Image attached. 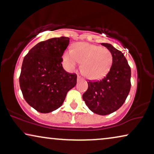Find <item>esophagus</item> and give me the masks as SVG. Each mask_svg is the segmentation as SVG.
<instances>
[{
	"instance_id": "obj_1",
	"label": "esophagus",
	"mask_w": 154,
	"mask_h": 154,
	"mask_svg": "<svg viewBox=\"0 0 154 154\" xmlns=\"http://www.w3.org/2000/svg\"><path fill=\"white\" fill-rule=\"evenodd\" d=\"M81 79H82V78L81 76H79V75H78V76H77V81H81Z\"/></svg>"
}]
</instances>
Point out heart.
<instances>
[{
    "instance_id": "1",
    "label": "heart",
    "mask_w": 154,
    "mask_h": 154,
    "mask_svg": "<svg viewBox=\"0 0 154 154\" xmlns=\"http://www.w3.org/2000/svg\"><path fill=\"white\" fill-rule=\"evenodd\" d=\"M64 64L68 71H73L82 62L81 69L89 79H101L110 71L112 53L106 48L87 42H79L73 48L65 51Z\"/></svg>"
}]
</instances>
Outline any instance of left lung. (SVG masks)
Segmentation results:
<instances>
[{"label":"left lung","instance_id":"1","mask_svg":"<svg viewBox=\"0 0 154 154\" xmlns=\"http://www.w3.org/2000/svg\"><path fill=\"white\" fill-rule=\"evenodd\" d=\"M110 51L112 63L108 74L101 81H89L82 99L91 111L106 115L117 110L125 102L131 90V67L123 53L108 43H102Z\"/></svg>","mask_w":154,"mask_h":154}]
</instances>
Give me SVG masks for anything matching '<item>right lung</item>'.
Returning <instances> with one entry per match:
<instances>
[{
	"mask_svg": "<svg viewBox=\"0 0 154 154\" xmlns=\"http://www.w3.org/2000/svg\"><path fill=\"white\" fill-rule=\"evenodd\" d=\"M69 44L65 37L41 42L24 57L19 84L26 101L41 113L60 107L75 86L77 75L62 67V55Z\"/></svg>",
	"mask_w": 154,
	"mask_h": 154,
	"instance_id": "add662e5",
	"label": "right lung"
}]
</instances>
